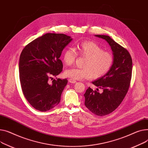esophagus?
<instances>
[{
  "mask_svg": "<svg viewBox=\"0 0 148 148\" xmlns=\"http://www.w3.org/2000/svg\"><path fill=\"white\" fill-rule=\"evenodd\" d=\"M69 82H70V83H72V84H75L76 82V81H75V80H73V79H69Z\"/></svg>",
  "mask_w": 148,
  "mask_h": 148,
  "instance_id": "obj_1",
  "label": "esophagus"
}]
</instances>
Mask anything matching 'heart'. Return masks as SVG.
Here are the masks:
<instances>
[{
    "label": "heart",
    "instance_id": "1",
    "mask_svg": "<svg viewBox=\"0 0 148 148\" xmlns=\"http://www.w3.org/2000/svg\"><path fill=\"white\" fill-rule=\"evenodd\" d=\"M78 54L86 58L83 67L71 68L64 71L66 77L73 80L97 79L106 75L114 63V56L110 52L104 51L100 45L92 41H85L77 47ZM77 53L71 47L67 48L63 53V61L66 66L74 64Z\"/></svg>",
    "mask_w": 148,
    "mask_h": 148
}]
</instances>
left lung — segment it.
Wrapping results in <instances>:
<instances>
[{
  "instance_id": "8db88e82",
  "label": "left lung",
  "mask_w": 148,
  "mask_h": 148,
  "mask_svg": "<svg viewBox=\"0 0 148 148\" xmlns=\"http://www.w3.org/2000/svg\"><path fill=\"white\" fill-rule=\"evenodd\" d=\"M108 42L114 60L110 70L92 83L103 90L100 93L90 87L84 94L85 105L91 112L105 116L114 111L123 101L128 90L132 74V59L128 51L106 35H95Z\"/></svg>"
}]
</instances>
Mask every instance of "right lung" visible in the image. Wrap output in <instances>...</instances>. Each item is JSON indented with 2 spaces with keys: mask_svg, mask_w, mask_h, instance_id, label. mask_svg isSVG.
<instances>
[{
  "mask_svg": "<svg viewBox=\"0 0 148 148\" xmlns=\"http://www.w3.org/2000/svg\"><path fill=\"white\" fill-rule=\"evenodd\" d=\"M60 33H46L34 39L23 49L19 61L20 80L25 98L31 106L42 112L58 105L67 79L58 78L63 70L60 57L64 48L72 40Z\"/></svg>",
  "mask_w": 148,
  "mask_h": 148,
  "instance_id": "add662e5",
  "label": "right lung"
}]
</instances>
